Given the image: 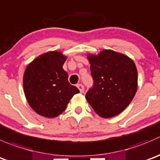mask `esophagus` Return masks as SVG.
<instances>
[{"label":"esophagus","mask_w":160,"mask_h":160,"mask_svg":"<svg viewBox=\"0 0 160 160\" xmlns=\"http://www.w3.org/2000/svg\"><path fill=\"white\" fill-rule=\"evenodd\" d=\"M77 87L78 88V89L80 90V91L81 93H83V91H84V87H83V84H80V83H79V84L77 85Z\"/></svg>","instance_id":"1"}]
</instances>
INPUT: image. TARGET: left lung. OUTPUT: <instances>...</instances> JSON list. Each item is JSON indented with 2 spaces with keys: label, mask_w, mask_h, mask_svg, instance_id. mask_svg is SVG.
Instances as JSON below:
<instances>
[{
  "label": "left lung",
  "mask_w": 160,
  "mask_h": 160,
  "mask_svg": "<svg viewBox=\"0 0 160 160\" xmlns=\"http://www.w3.org/2000/svg\"><path fill=\"white\" fill-rule=\"evenodd\" d=\"M94 84L86 99L97 114L104 118L116 116L134 98L138 88V71L129 57L112 50L88 55Z\"/></svg>",
  "instance_id": "8db88e82"
}]
</instances>
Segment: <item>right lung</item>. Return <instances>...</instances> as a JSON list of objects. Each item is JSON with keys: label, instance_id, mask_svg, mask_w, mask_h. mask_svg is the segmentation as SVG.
Masks as SVG:
<instances>
[{"label": "right lung", "instance_id": "right-lung-1", "mask_svg": "<svg viewBox=\"0 0 160 160\" xmlns=\"http://www.w3.org/2000/svg\"><path fill=\"white\" fill-rule=\"evenodd\" d=\"M66 58L58 52L40 55L26 67L23 76L25 95L31 108L44 117L62 113L74 94L80 92L63 69Z\"/></svg>", "mask_w": 160, "mask_h": 160}]
</instances>
